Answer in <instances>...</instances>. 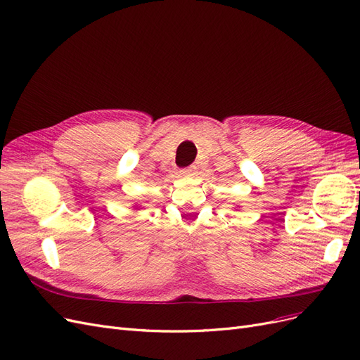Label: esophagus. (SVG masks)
Returning a JSON list of instances; mask_svg holds the SVG:
<instances>
[{
  "mask_svg": "<svg viewBox=\"0 0 360 360\" xmlns=\"http://www.w3.org/2000/svg\"><path fill=\"white\" fill-rule=\"evenodd\" d=\"M193 172H195V167H188V168H183V169L180 171V174H181V176H184V177L193 176Z\"/></svg>",
  "mask_w": 360,
  "mask_h": 360,
  "instance_id": "obj_1",
  "label": "esophagus"
}]
</instances>
